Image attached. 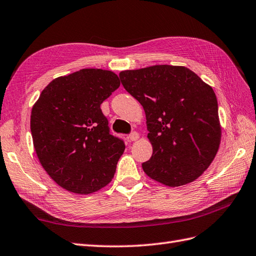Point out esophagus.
<instances>
[{
  "mask_svg": "<svg viewBox=\"0 0 256 256\" xmlns=\"http://www.w3.org/2000/svg\"><path fill=\"white\" fill-rule=\"evenodd\" d=\"M138 138H140V134H138L137 132L130 133V134L128 136V140H130V142H135V140H138Z\"/></svg>",
  "mask_w": 256,
  "mask_h": 256,
  "instance_id": "34e87169",
  "label": "esophagus"
}]
</instances>
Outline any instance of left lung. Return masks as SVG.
<instances>
[{
    "mask_svg": "<svg viewBox=\"0 0 256 256\" xmlns=\"http://www.w3.org/2000/svg\"><path fill=\"white\" fill-rule=\"evenodd\" d=\"M121 82L147 119L152 156L147 176L167 186L193 182L212 162L221 142L212 88L184 66L153 65L123 70Z\"/></svg>",
    "mask_w": 256,
    "mask_h": 256,
    "instance_id": "obj_1",
    "label": "left lung"
}]
</instances>
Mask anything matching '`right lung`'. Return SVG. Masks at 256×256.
Listing matches in <instances>:
<instances>
[{
	"label": "right lung",
	"mask_w": 256,
	"mask_h": 256,
	"mask_svg": "<svg viewBox=\"0 0 256 256\" xmlns=\"http://www.w3.org/2000/svg\"><path fill=\"white\" fill-rule=\"evenodd\" d=\"M120 86L112 70L84 68L54 79L31 112V133L42 166L56 184L90 194L114 178L126 144L109 133L100 104Z\"/></svg>",
	"instance_id": "right-lung-1"
}]
</instances>
